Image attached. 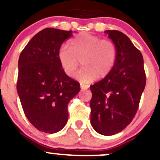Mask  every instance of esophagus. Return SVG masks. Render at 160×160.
<instances>
[{
    "instance_id": "1",
    "label": "esophagus",
    "mask_w": 160,
    "mask_h": 160,
    "mask_svg": "<svg viewBox=\"0 0 160 160\" xmlns=\"http://www.w3.org/2000/svg\"><path fill=\"white\" fill-rule=\"evenodd\" d=\"M80 88H81L82 90H86L89 88V86L85 85V84H80Z\"/></svg>"
}]
</instances>
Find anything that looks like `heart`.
I'll use <instances>...</instances> for the list:
<instances>
[{
	"label": "heart",
	"instance_id": "obj_1",
	"mask_svg": "<svg viewBox=\"0 0 160 160\" xmlns=\"http://www.w3.org/2000/svg\"><path fill=\"white\" fill-rule=\"evenodd\" d=\"M69 43L70 47L62 45L58 51V61L68 76H74L80 61L84 68L76 78L82 83H89L97 77L105 78L111 72L117 56V47L111 40L84 32Z\"/></svg>",
	"mask_w": 160,
	"mask_h": 160
}]
</instances>
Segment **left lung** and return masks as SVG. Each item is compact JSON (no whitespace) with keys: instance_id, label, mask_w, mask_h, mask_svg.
Returning a JSON list of instances; mask_svg holds the SVG:
<instances>
[{"instance_id":"obj_1","label":"left lung","mask_w":160,"mask_h":160,"mask_svg":"<svg viewBox=\"0 0 160 160\" xmlns=\"http://www.w3.org/2000/svg\"><path fill=\"white\" fill-rule=\"evenodd\" d=\"M117 49L111 72L90 86V122L102 135L120 132L128 126L138 108L146 85L142 54L129 38L119 31L104 32Z\"/></svg>"}]
</instances>
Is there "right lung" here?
Instances as JSON below:
<instances>
[{
    "label": "right lung",
    "mask_w": 160,
    "mask_h": 160,
    "mask_svg": "<svg viewBox=\"0 0 160 160\" xmlns=\"http://www.w3.org/2000/svg\"><path fill=\"white\" fill-rule=\"evenodd\" d=\"M72 35V31L43 29L31 39L19 58L17 92L22 107L29 122L45 133L64 128L68 104L80 90L58 58V49Z\"/></svg>",
    "instance_id": "right-lung-1"
}]
</instances>
